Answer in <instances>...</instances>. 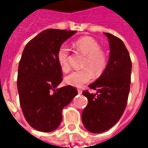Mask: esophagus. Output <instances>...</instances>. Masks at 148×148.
Listing matches in <instances>:
<instances>
[{
    "label": "esophagus",
    "instance_id": "esophagus-1",
    "mask_svg": "<svg viewBox=\"0 0 148 148\" xmlns=\"http://www.w3.org/2000/svg\"><path fill=\"white\" fill-rule=\"evenodd\" d=\"M77 93H78V94H82V90H77Z\"/></svg>",
    "mask_w": 148,
    "mask_h": 148
}]
</instances>
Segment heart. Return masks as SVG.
Listing matches in <instances>:
<instances>
[{"mask_svg": "<svg viewBox=\"0 0 148 148\" xmlns=\"http://www.w3.org/2000/svg\"><path fill=\"white\" fill-rule=\"evenodd\" d=\"M74 47L77 51L86 56L82 71L71 72L64 78L65 83L74 87H82L92 80L93 73L100 76L106 71L108 64V58L106 53L101 51V47L95 39L91 37H82L74 42ZM69 50L67 46L62 45L57 53V60L61 70L66 72L70 70L68 62Z\"/></svg>", "mask_w": 148, "mask_h": 148, "instance_id": "heart-1", "label": "heart"}]
</instances>
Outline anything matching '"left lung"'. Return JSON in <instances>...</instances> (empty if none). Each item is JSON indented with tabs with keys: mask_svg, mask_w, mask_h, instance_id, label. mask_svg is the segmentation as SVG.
Masks as SVG:
<instances>
[{
	"mask_svg": "<svg viewBox=\"0 0 148 148\" xmlns=\"http://www.w3.org/2000/svg\"><path fill=\"white\" fill-rule=\"evenodd\" d=\"M109 39L110 54L106 71L90 89L96 93L84 91L88 105L82 114V121L87 130L101 133L116 124L127 105L130 90L132 62L124 42L112 34L104 32Z\"/></svg>",
	"mask_w": 148,
	"mask_h": 148,
	"instance_id": "obj_1",
	"label": "left lung"
}]
</instances>
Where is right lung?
Returning a JSON list of instances; mask_svg holds the SVG:
<instances>
[{
	"instance_id": "obj_1",
	"label": "right lung",
	"mask_w": 148,
	"mask_h": 148,
	"mask_svg": "<svg viewBox=\"0 0 148 148\" xmlns=\"http://www.w3.org/2000/svg\"><path fill=\"white\" fill-rule=\"evenodd\" d=\"M76 31L47 29L27 42L19 62L17 90L21 109L31 127L50 132L61 123L62 110L77 94L62 81L57 53Z\"/></svg>"
}]
</instances>
